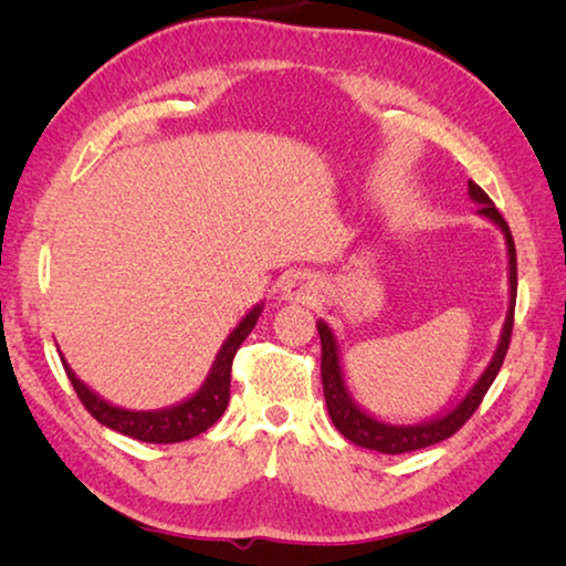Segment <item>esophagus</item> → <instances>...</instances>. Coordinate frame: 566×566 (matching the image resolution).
<instances>
[{
    "label": "esophagus",
    "mask_w": 566,
    "mask_h": 566,
    "mask_svg": "<svg viewBox=\"0 0 566 566\" xmlns=\"http://www.w3.org/2000/svg\"><path fill=\"white\" fill-rule=\"evenodd\" d=\"M312 292H314V286L310 282V276H304V274L286 276L284 284H282V294L286 296V300L304 302V300H310Z\"/></svg>",
    "instance_id": "1"
}]
</instances>
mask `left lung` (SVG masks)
<instances>
[{"label": "left lung", "instance_id": "8db88e82", "mask_svg": "<svg viewBox=\"0 0 566 566\" xmlns=\"http://www.w3.org/2000/svg\"><path fill=\"white\" fill-rule=\"evenodd\" d=\"M469 199L479 205L476 214L490 219L492 224L502 229L504 242H506V256H510V310H506V319L500 334V344L492 354L490 364H486L482 375L469 387L467 395L457 401L452 409H447L444 415L432 417L419 424H389V421L377 419L371 411L361 409L354 397L349 395L347 379H344L342 357H339V344L334 332L329 329L327 322H317L319 339H322V387L324 399H327V411L334 421V427L339 429L342 437H347L352 444H359L364 449H375L381 454H405L415 452V449L432 447L442 439H449L454 432L462 429L464 421L474 415L476 407L482 405L486 389L492 387L502 369V361L506 357L514 327V304H516V252H514V239L510 232V224L504 222V217L496 212V207L486 191L469 181Z\"/></svg>", "mask_w": 566, "mask_h": 566}]
</instances>
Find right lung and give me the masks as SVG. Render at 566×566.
I'll list each match as a JSON object with an SVG mask.
<instances>
[{
    "label": "right lung",
    "mask_w": 566,
    "mask_h": 566,
    "mask_svg": "<svg viewBox=\"0 0 566 566\" xmlns=\"http://www.w3.org/2000/svg\"><path fill=\"white\" fill-rule=\"evenodd\" d=\"M264 302L252 306L244 314V319L237 324V327L229 332L222 347H219L212 369L205 379V385L199 387L195 395L187 397L179 405H171L165 409H149V411H137V409H122L112 401L102 399L97 391H92L84 381L74 375L70 364L62 357L64 371L70 377L76 397L82 399V405L87 407L90 415L99 421V424L114 429V432L127 434L132 439H139V442L147 444H171V442H185L197 434L207 432L214 421L224 415L229 405V379H232V361L237 349L242 347V342L252 334L256 319H260Z\"/></svg>",
    "instance_id": "obj_1"
}]
</instances>
